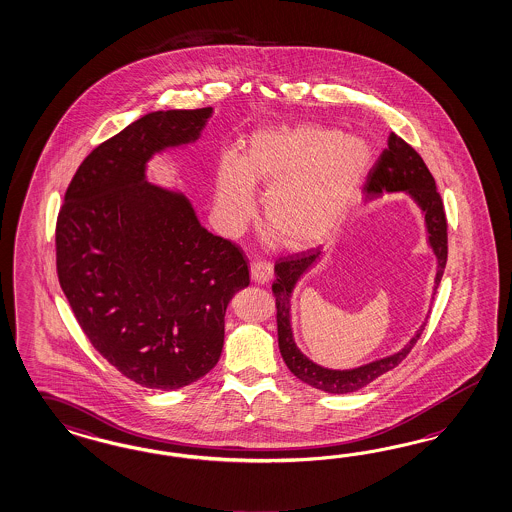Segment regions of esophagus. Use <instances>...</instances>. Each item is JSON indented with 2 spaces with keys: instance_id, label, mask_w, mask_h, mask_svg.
Listing matches in <instances>:
<instances>
[{
  "instance_id": "obj_1",
  "label": "esophagus",
  "mask_w": 512,
  "mask_h": 512,
  "mask_svg": "<svg viewBox=\"0 0 512 512\" xmlns=\"http://www.w3.org/2000/svg\"><path fill=\"white\" fill-rule=\"evenodd\" d=\"M250 277L258 284H267L273 278V265L265 260H256L250 265Z\"/></svg>"
}]
</instances>
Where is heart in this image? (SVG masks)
Instances as JSON below:
<instances>
[{"instance_id": "1", "label": "heart", "mask_w": 512, "mask_h": 512, "mask_svg": "<svg viewBox=\"0 0 512 512\" xmlns=\"http://www.w3.org/2000/svg\"><path fill=\"white\" fill-rule=\"evenodd\" d=\"M372 162L357 134L301 123L256 132L247 155L226 149L217 164V205L230 226L254 215V183L267 187L263 213L280 245L303 249L335 234Z\"/></svg>"}]
</instances>
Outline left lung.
Here are the masks:
<instances>
[{
    "label": "left lung",
    "mask_w": 512,
    "mask_h": 512,
    "mask_svg": "<svg viewBox=\"0 0 512 512\" xmlns=\"http://www.w3.org/2000/svg\"><path fill=\"white\" fill-rule=\"evenodd\" d=\"M365 200H374L385 192H408L421 207L428 232V243L436 254L438 260V273H436V286L443 277V269L447 263V219L443 202L436 190V181L426 168L421 155L406 144L395 132L389 134L387 147L383 149L380 159L370 168L366 176ZM320 258V249H308L292 254L288 258H280L275 263V282H273V295L277 301V327L278 348L286 366L290 368L295 378L308 383L314 389L331 395H346L363 389L370 381L380 378L381 374L393 370L408 357L411 348L423 335L424 325L409 340L408 344L389 357L372 361L368 365L351 368V370H331L316 365L303 355L297 348L292 333V316H290V297L297 280L307 273L314 262Z\"/></svg>",
    "instance_id": "left-lung-1"
}]
</instances>
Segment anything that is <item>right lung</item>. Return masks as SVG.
Listing matches in <instances>:
<instances>
[{"instance_id": "right-lung-1", "label": "right lung", "mask_w": 512, "mask_h": 512, "mask_svg": "<svg viewBox=\"0 0 512 512\" xmlns=\"http://www.w3.org/2000/svg\"><path fill=\"white\" fill-rule=\"evenodd\" d=\"M213 108L151 112L78 166L56 224L59 284L93 348L159 391L219 363L224 314L249 286L235 243L207 232L185 194L146 181V164L200 138Z\"/></svg>"}]
</instances>
